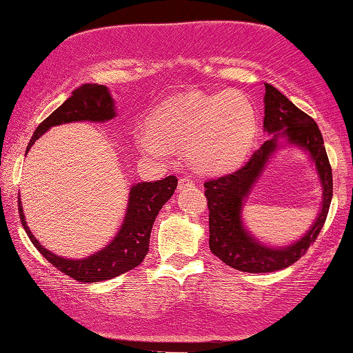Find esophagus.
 I'll return each instance as SVG.
<instances>
[{
    "label": "esophagus",
    "mask_w": 353,
    "mask_h": 353,
    "mask_svg": "<svg viewBox=\"0 0 353 353\" xmlns=\"http://www.w3.org/2000/svg\"><path fill=\"white\" fill-rule=\"evenodd\" d=\"M178 186H180V190L183 188H188V186H193V180L188 176H181L180 181H178Z\"/></svg>",
    "instance_id": "esophagus-1"
}]
</instances>
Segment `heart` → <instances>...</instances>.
Here are the masks:
<instances>
[{
	"label": "heart",
	"instance_id": "heart-1",
	"mask_svg": "<svg viewBox=\"0 0 353 353\" xmlns=\"http://www.w3.org/2000/svg\"><path fill=\"white\" fill-rule=\"evenodd\" d=\"M256 119L249 99L237 91L183 94L160 104L150 129L137 134L141 149L152 157L168 155L170 147H186L191 163L217 172L239 160L255 137Z\"/></svg>",
	"mask_w": 353,
	"mask_h": 353
}]
</instances>
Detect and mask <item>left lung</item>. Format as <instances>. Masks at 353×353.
<instances>
[{
  "label": "left lung",
  "mask_w": 353,
  "mask_h": 353,
  "mask_svg": "<svg viewBox=\"0 0 353 353\" xmlns=\"http://www.w3.org/2000/svg\"><path fill=\"white\" fill-rule=\"evenodd\" d=\"M263 103V129L273 136L236 172L204 183V196L210 210V249L225 265L249 273L275 272L298 262L319 236L332 201V168L316 121L270 83H265ZM280 137L301 146L312 155L323 185V203L315 224L299 241L286 248H268L246 232L240 214L243 201L269 155L276 150Z\"/></svg>",
  "instance_id": "left-lung-1"
}]
</instances>
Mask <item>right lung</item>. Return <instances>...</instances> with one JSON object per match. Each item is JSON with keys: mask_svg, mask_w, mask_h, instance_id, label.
Listing matches in <instances>:
<instances>
[{"mask_svg": "<svg viewBox=\"0 0 353 353\" xmlns=\"http://www.w3.org/2000/svg\"><path fill=\"white\" fill-rule=\"evenodd\" d=\"M114 116V101H112L110 90L104 85L85 83L73 90L72 97L37 125L28 150L52 125L75 123V121L104 123ZM176 185V176L170 175L163 180L142 181V183L130 186L128 210H125L124 223L121 225L119 232L103 250L81 260L62 259L41 245L26 224L21 199L19 217L30 242L57 270L81 283L111 280V278L123 275L143 262L147 252H149L150 232L155 217L159 216V211L162 210L163 204L172 198Z\"/></svg>", "mask_w": 353, "mask_h": 353, "instance_id": "1", "label": "right lung"}]
</instances>
